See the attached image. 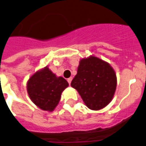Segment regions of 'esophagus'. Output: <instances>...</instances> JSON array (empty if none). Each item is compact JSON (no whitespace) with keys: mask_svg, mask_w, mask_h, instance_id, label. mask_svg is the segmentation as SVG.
<instances>
[{"mask_svg":"<svg viewBox=\"0 0 146 146\" xmlns=\"http://www.w3.org/2000/svg\"><path fill=\"white\" fill-rule=\"evenodd\" d=\"M72 80V78H68V79H67V81H68V83H69V84L71 83Z\"/></svg>","mask_w":146,"mask_h":146,"instance_id":"1","label":"esophagus"}]
</instances>
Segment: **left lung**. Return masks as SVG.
I'll return each mask as SVG.
<instances>
[{"label": "left lung", "mask_w": 146, "mask_h": 146, "mask_svg": "<svg viewBox=\"0 0 146 146\" xmlns=\"http://www.w3.org/2000/svg\"><path fill=\"white\" fill-rule=\"evenodd\" d=\"M71 86L78 91L88 109L99 110L111 101L117 77L109 63L91 56L80 60Z\"/></svg>", "instance_id": "1"}]
</instances>
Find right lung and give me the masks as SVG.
<instances>
[{"label":"right lung","instance_id":"right-lung-1","mask_svg":"<svg viewBox=\"0 0 146 146\" xmlns=\"http://www.w3.org/2000/svg\"><path fill=\"white\" fill-rule=\"evenodd\" d=\"M68 83L62 77H56L47 67L36 72L27 83V92L32 101L44 111H52L60 100L61 93Z\"/></svg>","mask_w":146,"mask_h":146}]
</instances>
